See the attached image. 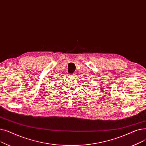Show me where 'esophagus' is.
<instances>
[{
	"label": "esophagus",
	"mask_w": 146,
	"mask_h": 146,
	"mask_svg": "<svg viewBox=\"0 0 146 146\" xmlns=\"http://www.w3.org/2000/svg\"><path fill=\"white\" fill-rule=\"evenodd\" d=\"M70 76H72V77H73V76H74V74H71Z\"/></svg>",
	"instance_id": "34e87169"
}]
</instances>
